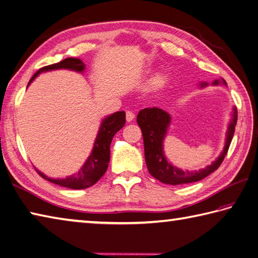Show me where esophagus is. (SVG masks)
Segmentation results:
<instances>
[{"instance_id": "obj_1", "label": "esophagus", "mask_w": 258, "mask_h": 258, "mask_svg": "<svg viewBox=\"0 0 258 258\" xmlns=\"http://www.w3.org/2000/svg\"><path fill=\"white\" fill-rule=\"evenodd\" d=\"M134 118H135V114L133 112H130V111L126 112V120H127L128 123L132 122Z\"/></svg>"}]
</instances>
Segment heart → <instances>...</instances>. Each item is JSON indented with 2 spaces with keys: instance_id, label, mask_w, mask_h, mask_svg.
I'll use <instances>...</instances> for the list:
<instances>
[{
  "instance_id": "heart-1",
  "label": "heart",
  "mask_w": 258,
  "mask_h": 258,
  "mask_svg": "<svg viewBox=\"0 0 258 258\" xmlns=\"http://www.w3.org/2000/svg\"><path fill=\"white\" fill-rule=\"evenodd\" d=\"M168 84V76L165 73H157L154 78L152 79L150 83V89L153 92L163 91Z\"/></svg>"
}]
</instances>
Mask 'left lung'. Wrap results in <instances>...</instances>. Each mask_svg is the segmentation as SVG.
<instances>
[{
	"mask_svg": "<svg viewBox=\"0 0 258 258\" xmlns=\"http://www.w3.org/2000/svg\"><path fill=\"white\" fill-rule=\"evenodd\" d=\"M224 84L226 85L225 80H215L213 85ZM208 84L206 82L201 83V87H205ZM172 117L166 111L158 107H151L141 109L138 115V124L140 125L142 134H143L144 141V152H145V162L147 169L153 177L160 180L164 184L169 185H180L197 182L205 178L208 175L215 172L220 167L222 162L225 158L228 147L231 145L233 135L235 132V125L237 122V109L233 108L232 119L228 124L226 131L225 145L215 161L211 165L205 168H201L199 171H183L167 160L164 153V140L167 134L169 125H171Z\"/></svg>",
	"mask_w": 258,
	"mask_h": 258,
	"instance_id": "8db88e82",
	"label": "left lung"
}]
</instances>
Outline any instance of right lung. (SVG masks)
I'll use <instances>...</instances> for the list:
<instances>
[{
	"label": "right lung",
	"mask_w": 258,
	"mask_h": 258,
	"mask_svg": "<svg viewBox=\"0 0 258 258\" xmlns=\"http://www.w3.org/2000/svg\"><path fill=\"white\" fill-rule=\"evenodd\" d=\"M54 70H70L79 73H83L85 71V64L80 58L68 57L59 63L48 65V67H44L38 70L29 82V85L41 73ZM124 124V111L115 112L102 119V123L100 125V128H98L96 139L94 141V146H93L91 154L87 157L83 166L80 168V171L76 174L71 175V176L65 178H51L41 173L38 169H36L37 173L44 179L50 180V182L57 184L59 186H63V187L72 189H83L94 185L106 172L109 162V153H111L109 146H111L113 136L123 127Z\"/></svg>",
	"instance_id": "right-lung-1"
}]
</instances>
